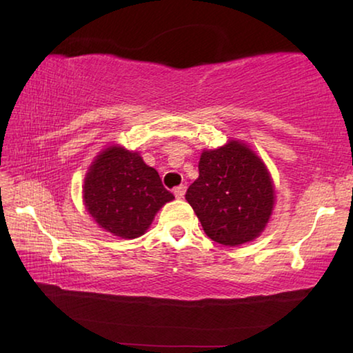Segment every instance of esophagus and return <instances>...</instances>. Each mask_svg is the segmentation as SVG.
<instances>
[{
    "label": "esophagus",
    "instance_id": "34e87169",
    "mask_svg": "<svg viewBox=\"0 0 353 353\" xmlns=\"http://www.w3.org/2000/svg\"><path fill=\"white\" fill-rule=\"evenodd\" d=\"M185 191H187V187L185 185H179V187L174 188V196L177 199H182L185 196Z\"/></svg>",
    "mask_w": 353,
    "mask_h": 353
}]
</instances>
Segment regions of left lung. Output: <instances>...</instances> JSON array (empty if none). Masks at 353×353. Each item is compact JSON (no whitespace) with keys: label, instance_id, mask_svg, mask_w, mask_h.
<instances>
[{"label":"left lung","instance_id":"left-lung-1","mask_svg":"<svg viewBox=\"0 0 353 353\" xmlns=\"http://www.w3.org/2000/svg\"><path fill=\"white\" fill-rule=\"evenodd\" d=\"M185 199L205 235L223 246L252 241L265 229L274 205V187L265 163L240 141L204 151L199 177Z\"/></svg>","mask_w":353,"mask_h":353}]
</instances>
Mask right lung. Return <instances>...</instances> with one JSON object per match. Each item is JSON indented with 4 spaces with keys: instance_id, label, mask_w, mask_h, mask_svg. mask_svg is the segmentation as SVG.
Listing matches in <instances>:
<instances>
[{
    "instance_id": "add662e5",
    "label": "right lung",
    "mask_w": 353,
    "mask_h": 353,
    "mask_svg": "<svg viewBox=\"0 0 353 353\" xmlns=\"http://www.w3.org/2000/svg\"><path fill=\"white\" fill-rule=\"evenodd\" d=\"M83 199L88 213L103 229L121 238H137L174 196L139 154L110 146L87 172Z\"/></svg>"
}]
</instances>
